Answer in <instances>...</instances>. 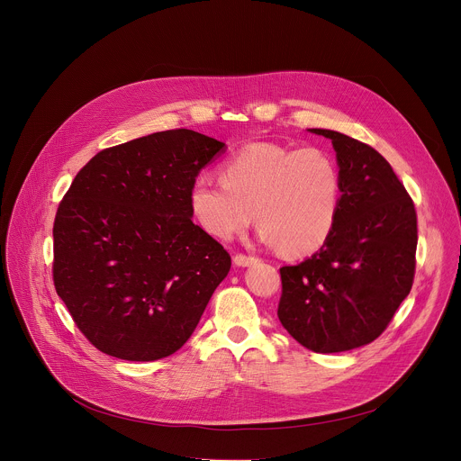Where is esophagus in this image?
Listing matches in <instances>:
<instances>
[{
    "label": "esophagus",
    "mask_w": 461,
    "mask_h": 461,
    "mask_svg": "<svg viewBox=\"0 0 461 461\" xmlns=\"http://www.w3.org/2000/svg\"><path fill=\"white\" fill-rule=\"evenodd\" d=\"M233 262H235V266H239V267H249V266H255V264L258 262V258H257V257H251V255L237 253V255L233 257Z\"/></svg>",
    "instance_id": "1"
}]
</instances>
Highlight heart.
Here are the masks:
<instances>
[{
    "mask_svg": "<svg viewBox=\"0 0 461 461\" xmlns=\"http://www.w3.org/2000/svg\"><path fill=\"white\" fill-rule=\"evenodd\" d=\"M339 203L341 174L329 152L273 141L244 145L222 163L221 181L201 177L188 194L206 235L230 240L249 226L253 211L260 239L289 257L311 255L329 240Z\"/></svg>",
    "mask_w": 461,
    "mask_h": 461,
    "instance_id": "heart-1",
    "label": "heart"
}]
</instances>
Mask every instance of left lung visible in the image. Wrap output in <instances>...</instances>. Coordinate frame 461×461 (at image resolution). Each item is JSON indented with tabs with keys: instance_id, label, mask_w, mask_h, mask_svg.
Returning a JSON list of instances; mask_svg holds the SVG:
<instances>
[{
	"instance_id": "8db88e82",
	"label": "left lung",
	"mask_w": 461,
	"mask_h": 461,
	"mask_svg": "<svg viewBox=\"0 0 461 461\" xmlns=\"http://www.w3.org/2000/svg\"><path fill=\"white\" fill-rule=\"evenodd\" d=\"M341 203L329 240L298 266L280 267L278 320L305 348L336 354L375 341L415 278L417 212L392 165L370 145L329 129Z\"/></svg>"
}]
</instances>
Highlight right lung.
I'll list each match as a JSON object with an SVG mask.
<instances>
[{"instance_id":"obj_1","label":"right lung","mask_w":461,"mask_h":461,"mask_svg":"<svg viewBox=\"0 0 461 461\" xmlns=\"http://www.w3.org/2000/svg\"><path fill=\"white\" fill-rule=\"evenodd\" d=\"M224 143L190 129L100 150L75 176L53 222V285L100 352L158 361L195 330L231 267L192 222L190 186Z\"/></svg>"}]
</instances>
